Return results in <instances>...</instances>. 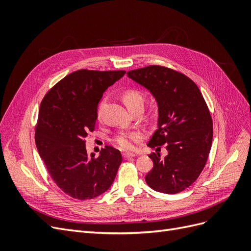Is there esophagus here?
I'll return each mask as SVG.
<instances>
[{
    "mask_svg": "<svg viewBox=\"0 0 251 251\" xmlns=\"http://www.w3.org/2000/svg\"><path fill=\"white\" fill-rule=\"evenodd\" d=\"M123 156H124V159H130V158H133V157H135V154H131V153H124L123 154Z\"/></svg>",
    "mask_w": 251,
    "mask_h": 251,
    "instance_id": "esophagus-1",
    "label": "esophagus"
}]
</instances>
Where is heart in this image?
<instances>
[{"label": "heart", "mask_w": 251, "mask_h": 251, "mask_svg": "<svg viewBox=\"0 0 251 251\" xmlns=\"http://www.w3.org/2000/svg\"><path fill=\"white\" fill-rule=\"evenodd\" d=\"M123 100L126 103V108L131 107L136 102H143V95L139 90L128 89L125 91L123 94ZM100 107L97 110V114H100ZM143 138V133L139 130L130 131V132H120L114 139L118 148L124 151H133L136 148V143L141 141Z\"/></svg>", "instance_id": "1"}]
</instances>
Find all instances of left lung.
Returning a JSON list of instances; mask_svg holds the SVG:
<instances>
[{"mask_svg":"<svg viewBox=\"0 0 251 251\" xmlns=\"http://www.w3.org/2000/svg\"><path fill=\"white\" fill-rule=\"evenodd\" d=\"M127 77L157 101L158 127L148 146L168 150L164 158L149 156L154 166L146 176L148 185L163 194L184 191L200 176L212 142V119L202 93L186 75L162 66L128 71Z\"/></svg>","mask_w":251,"mask_h":251,"instance_id":"8db88e82","label":"left lung"}]
</instances>
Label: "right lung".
I'll return each mask as SVG.
<instances>
[{
  "mask_svg": "<svg viewBox=\"0 0 251 251\" xmlns=\"http://www.w3.org/2000/svg\"><path fill=\"white\" fill-rule=\"evenodd\" d=\"M125 73L81 69L59 80L43 98L36 148L53 181L74 199H93L107 192L123 161L120 151L109 146L98 157L89 156L86 138L94 131L103 92Z\"/></svg>",
  "mask_w": 251,
  "mask_h": 251,
  "instance_id": "1",
  "label": "right lung"
}]
</instances>
